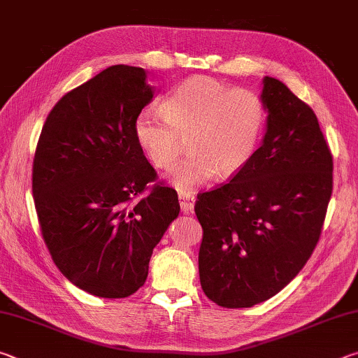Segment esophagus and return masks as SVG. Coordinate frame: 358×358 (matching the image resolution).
I'll return each mask as SVG.
<instances>
[{
  "label": "esophagus",
  "instance_id": "esophagus-1",
  "mask_svg": "<svg viewBox=\"0 0 358 358\" xmlns=\"http://www.w3.org/2000/svg\"><path fill=\"white\" fill-rule=\"evenodd\" d=\"M178 199L181 211H183V213H191L194 210V196H191V194H180Z\"/></svg>",
  "mask_w": 358,
  "mask_h": 358
}]
</instances>
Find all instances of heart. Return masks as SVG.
I'll return each mask as SVG.
<instances>
[{
	"instance_id": "heart-1",
	"label": "heart",
	"mask_w": 358,
	"mask_h": 358,
	"mask_svg": "<svg viewBox=\"0 0 358 358\" xmlns=\"http://www.w3.org/2000/svg\"><path fill=\"white\" fill-rule=\"evenodd\" d=\"M266 108L257 93L230 90L210 77H192L169 96L164 110L147 107L137 115L134 134L148 159L171 169L187 137L191 153L173 169L171 181L191 192L217 175L230 178L251 161L264 132Z\"/></svg>"
}]
</instances>
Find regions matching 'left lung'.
Instances as JSON below:
<instances>
[{"label": "left lung", "mask_w": 358, "mask_h": 358, "mask_svg": "<svg viewBox=\"0 0 358 358\" xmlns=\"http://www.w3.org/2000/svg\"><path fill=\"white\" fill-rule=\"evenodd\" d=\"M262 145L232 180L197 196L199 275L222 308H251L299 275L316 248L333 189V159L313 108L264 78Z\"/></svg>", "instance_id": "8db88e82"}]
</instances>
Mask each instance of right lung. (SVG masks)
Wrapping results in <instances>:
<instances>
[{
	"label": "right lung",
	"instance_id": "right-lung-1",
	"mask_svg": "<svg viewBox=\"0 0 358 358\" xmlns=\"http://www.w3.org/2000/svg\"><path fill=\"white\" fill-rule=\"evenodd\" d=\"M147 72L117 64L59 99L33 161L42 237L59 271L85 292L124 299L143 286L155 246L180 213L177 191L148 183L137 115L153 99Z\"/></svg>",
	"mask_w": 358,
	"mask_h": 358
}]
</instances>
